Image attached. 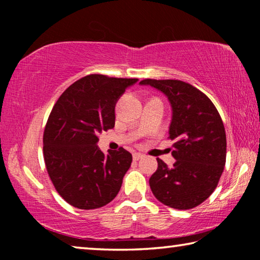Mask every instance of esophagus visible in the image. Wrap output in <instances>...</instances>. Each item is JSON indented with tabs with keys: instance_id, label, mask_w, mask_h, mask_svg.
Wrapping results in <instances>:
<instances>
[{
	"instance_id": "esophagus-1",
	"label": "esophagus",
	"mask_w": 260,
	"mask_h": 260,
	"mask_svg": "<svg viewBox=\"0 0 260 260\" xmlns=\"http://www.w3.org/2000/svg\"><path fill=\"white\" fill-rule=\"evenodd\" d=\"M144 157V155L143 153H141V152H134L133 153V159L134 160H139V159H141V158H143Z\"/></svg>"
}]
</instances>
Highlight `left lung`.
Masks as SVG:
<instances>
[{"instance_id":"8db88e82","label":"left lung","mask_w":260,"mask_h":260,"mask_svg":"<svg viewBox=\"0 0 260 260\" xmlns=\"http://www.w3.org/2000/svg\"><path fill=\"white\" fill-rule=\"evenodd\" d=\"M169 99L172 107L169 139L174 141L175 162L158 169L149 179L156 199L170 208L189 210L209 199L226 164V132L214 104L204 93L181 80L144 79Z\"/></svg>"}]
</instances>
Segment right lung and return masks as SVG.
Wrapping results in <instances>:
<instances>
[{
    "instance_id": "add662e5",
    "label": "right lung",
    "mask_w": 260,
    "mask_h": 260,
    "mask_svg": "<svg viewBox=\"0 0 260 260\" xmlns=\"http://www.w3.org/2000/svg\"><path fill=\"white\" fill-rule=\"evenodd\" d=\"M138 79L89 74L57 100L43 133V157L52 184L70 205L99 209L119 192L132 155L119 148L108 155L99 135L114 127V107Z\"/></svg>"
}]
</instances>
